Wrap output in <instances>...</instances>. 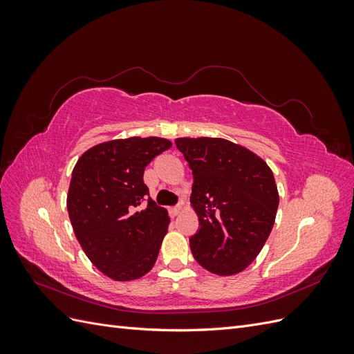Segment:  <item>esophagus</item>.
Wrapping results in <instances>:
<instances>
[{"instance_id":"34e87169","label":"esophagus","mask_w":354,"mask_h":354,"mask_svg":"<svg viewBox=\"0 0 354 354\" xmlns=\"http://www.w3.org/2000/svg\"><path fill=\"white\" fill-rule=\"evenodd\" d=\"M181 211H183V209H181V207H173V208H169L171 217H177Z\"/></svg>"}]
</instances>
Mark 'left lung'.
<instances>
[{
  "instance_id": "obj_1",
  "label": "left lung",
  "mask_w": 354,
  "mask_h": 354,
  "mask_svg": "<svg viewBox=\"0 0 354 354\" xmlns=\"http://www.w3.org/2000/svg\"><path fill=\"white\" fill-rule=\"evenodd\" d=\"M194 174L190 205L201 227L190 238L196 261L211 273L245 270L273 229L279 192L266 160L218 137H178Z\"/></svg>"
}]
</instances>
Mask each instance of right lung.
Here are the masks:
<instances>
[{
	"label": "right lung",
	"mask_w": 354,
	"mask_h": 354,
	"mask_svg": "<svg viewBox=\"0 0 354 354\" xmlns=\"http://www.w3.org/2000/svg\"><path fill=\"white\" fill-rule=\"evenodd\" d=\"M162 137L116 138L90 147L72 171L68 212L90 261L118 282L151 272L167 234L168 211L149 198L146 165L171 147Z\"/></svg>",
	"instance_id": "1"
}]
</instances>
